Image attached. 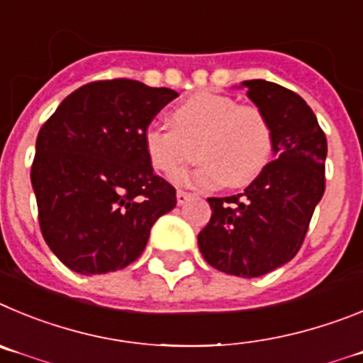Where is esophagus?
<instances>
[{
    "label": "esophagus",
    "instance_id": "34e87169",
    "mask_svg": "<svg viewBox=\"0 0 363 363\" xmlns=\"http://www.w3.org/2000/svg\"><path fill=\"white\" fill-rule=\"evenodd\" d=\"M194 197V194H189V191H184V189H177V204L182 206L189 201V199Z\"/></svg>",
    "mask_w": 363,
    "mask_h": 363
}]
</instances>
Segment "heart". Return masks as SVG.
I'll return each mask as SVG.
<instances>
[{"label":"heart","mask_w":363,"mask_h":363,"mask_svg":"<svg viewBox=\"0 0 363 363\" xmlns=\"http://www.w3.org/2000/svg\"><path fill=\"white\" fill-rule=\"evenodd\" d=\"M172 125L152 123L145 148L153 168L174 174L197 157L195 168L175 175L179 184L242 188L262 174L273 153V130L257 106L230 96L199 92L172 110Z\"/></svg>","instance_id":"1"}]
</instances>
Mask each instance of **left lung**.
I'll use <instances>...</instances> for the list:
<instances>
[{"instance_id": "1", "label": "left lung", "mask_w": 363, "mask_h": 363, "mask_svg": "<svg viewBox=\"0 0 363 363\" xmlns=\"http://www.w3.org/2000/svg\"><path fill=\"white\" fill-rule=\"evenodd\" d=\"M273 130V157L242 194L210 197L199 250L228 275H266L298 253L325 189L328 139L298 94L264 79L244 81Z\"/></svg>"}]
</instances>
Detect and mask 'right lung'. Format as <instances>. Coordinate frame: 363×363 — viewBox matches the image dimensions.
I'll return each instance as SVG.
<instances>
[{
	"instance_id": "obj_1",
	"label": "right lung",
	"mask_w": 363,
	"mask_h": 363,
	"mask_svg": "<svg viewBox=\"0 0 363 363\" xmlns=\"http://www.w3.org/2000/svg\"><path fill=\"white\" fill-rule=\"evenodd\" d=\"M177 96L132 79L94 81L41 126L30 169L39 228L72 271L126 267L155 220L175 208V188L153 174L145 132Z\"/></svg>"
}]
</instances>
